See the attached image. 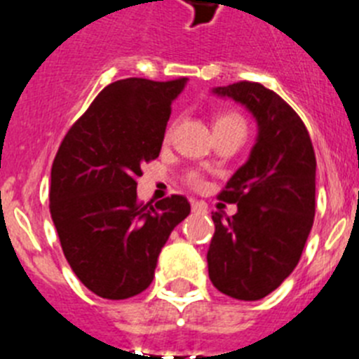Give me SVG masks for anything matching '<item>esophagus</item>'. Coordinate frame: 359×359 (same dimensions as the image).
Instances as JSON below:
<instances>
[{"label": "esophagus", "mask_w": 359, "mask_h": 359, "mask_svg": "<svg viewBox=\"0 0 359 359\" xmlns=\"http://www.w3.org/2000/svg\"><path fill=\"white\" fill-rule=\"evenodd\" d=\"M191 210H193V213H197V215H205V213H208V205H205L204 202L193 201V202H191Z\"/></svg>", "instance_id": "1"}]
</instances>
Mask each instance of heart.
<instances>
[{
    "instance_id": "obj_1",
    "label": "heart",
    "mask_w": 359,
    "mask_h": 359,
    "mask_svg": "<svg viewBox=\"0 0 359 359\" xmlns=\"http://www.w3.org/2000/svg\"><path fill=\"white\" fill-rule=\"evenodd\" d=\"M227 123H236V124H244V121H242V117H238V115H235V114H226V115H220V117H218L217 119V123H215V126H217V124H227ZM245 126V124H244ZM171 135V128L170 130H168V133H166V137H170ZM189 182L193 184V186H202V180H201V177H197V175H193L191 179H189Z\"/></svg>"
}]
</instances>
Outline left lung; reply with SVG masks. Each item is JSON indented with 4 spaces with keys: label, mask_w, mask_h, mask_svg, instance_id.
Masks as SVG:
<instances>
[{
    "label": "left lung",
    "mask_w": 359,
    "mask_h": 359,
    "mask_svg": "<svg viewBox=\"0 0 359 359\" xmlns=\"http://www.w3.org/2000/svg\"><path fill=\"white\" fill-rule=\"evenodd\" d=\"M245 106L258 126L248 162L218 198L236 213H213L208 271L215 287L236 300H260L294 271L314 220L316 157L304 121L260 83L213 88Z\"/></svg>",
    "instance_id": "left-lung-1"
}]
</instances>
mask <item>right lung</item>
I'll list each match as a JSON object with an SVG mask.
<instances>
[{
  "instance_id": "add662e5",
  "label": "right lung",
  "mask_w": 359,
  "mask_h": 359,
  "mask_svg": "<svg viewBox=\"0 0 359 359\" xmlns=\"http://www.w3.org/2000/svg\"><path fill=\"white\" fill-rule=\"evenodd\" d=\"M175 81H115L68 130L52 164L50 215L77 278L106 300L148 287L161 249L191 211L182 195L137 202V177L158 157Z\"/></svg>"
}]
</instances>
